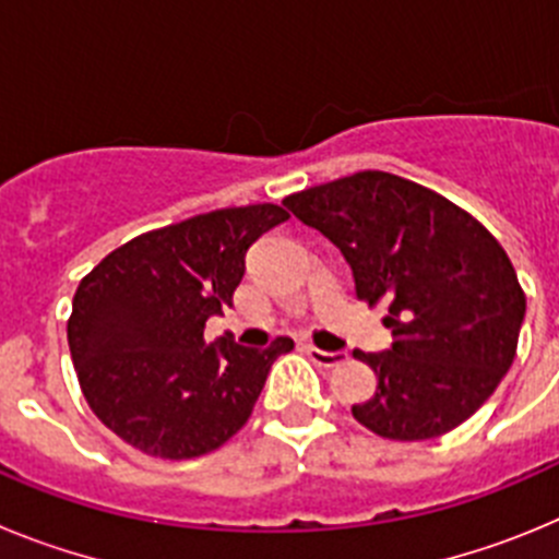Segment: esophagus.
I'll use <instances>...</instances> for the list:
<instances>
[{"mask_svg": "<svg viewBox=\"0 0 559 559\" xmlns=\"http://www.w3.org/2000/svg\"><path fill=\"white\" fill-rule=\"evenodd\" d=\"M308 355L316 367H324V369L338 367V364L347 360V353H328V349H319V347H308Z\"/></svg>", "mask_w": 559, "mask_h": 559, "instance_id": "obj_1", "label": "esophagus"}]
</instances>
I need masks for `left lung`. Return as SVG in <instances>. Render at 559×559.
Masks as SVG:
<instances>
[{
	"label": "left lung",
	"mask_w": 559,
	"mask_h": 559,
	"mask_svg": "<svg viewBox=\"0 0 559 559\" xmlns=\"http://www.w3.org/2000/svg\"><path fill=\"white\" fill-rule=\"evenodd\" d=\"M338 246L358 299L389 305L386 353H360L378 374L360 426L417 442L462 426L496 392L518 349L526 296L510 257L473 215L383 170L294 192L283 201Z\"/></svg>",
	"instance_id": "left-lung-1"
}]
</instances>
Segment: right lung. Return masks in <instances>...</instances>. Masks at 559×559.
Listing matches in <instances>:
<instances>
[{
  "label": "right lung",
  "mask_w": 559,
  "mask_h": 559,
  "mask_svg": "<svg viewBox=\"0 0 559 559\" xmlns=\"http://www.w3.org/2000/svg\"><path fill=\"white\" fill-rule=\"evenodd\" d=\"M288 218L276 204L206 212L133 237L83 276L67 338L103 426L159 459L204 456L246 426L294 341L206 344L204 328L231 305L249 246Z\"/></svg>",
  "instance_id": "add662e5"
}]
</instances>
